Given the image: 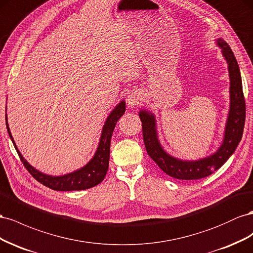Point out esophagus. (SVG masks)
<instances>
[{
    "label": "esophagus",
    "mask_w": 253,
    "mask_h": 253,
    "mask_svg": "<svg viewBox=\"0 0 253 253\" xmlns=\"http://www.w3.org/2000/svg\"><path fill=\"white\" fill-rule=\"evenodd\" d=\"M127 103H128V106L131 107V108L138 106L141 103V96H140L139 93L131 92L130 94L128 95Z\"/></svg>",
    "instance_id": "34e87169"
}]
</instances>
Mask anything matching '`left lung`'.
<instances>
[{"label": "left lung", "mask_w": 253, "mask_h": 253, "mask_svg": "<svg viewBox=\"0 0 253 253\" xmlns=\"http://www.w3.org/2000/svg\"><path fill=\"white\" fill-rule=\"evenodd\" d=\"M216 43L221 48L222 56L228 63L230 76V109L223 141L220 147L213 155L195 161L180 160L171 157L163 149L159 142L155 115L146 110H141L139 113L142 122L143 140L147 154L165 174L172 178L195 180L213 174L232 156L242 140L245 119H246V104L243 93L240 68L228 43L221 38L217 39Z\"/></svg>", "instance_id": "left-lung-1"}]
</instances>
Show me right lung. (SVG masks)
Segmentation results:
<instances>
[{
  "mask_svg": "<svg viewBox=\"0 0 253 253\" xmlns=\"http://www.w3.org/2000/svg\"><path fill=\"white\" fill-rule=\"evenodd\" d=\"M125 102L122 100V102L111 111L109 117L107 118L105 125L103 127V131L102 135H100L97 149L91 160L86 163L84 168L63 176H49L46 174H43V172L33 168L23 158V156L21 155L16 143L13 141L8 123H7V114L5 115V120L7 131H8V134L13 143L14 148H16L17 153L21 159V161H22L28 172H30L38 182L55 191H79L90 189V187L97 185L104 180L107 174L108 167H109L111 136L118 121L121 119L122 115L125 113Z\"/></svg>",
  "mask_w": 253,
  "mask_h": 253,
  "instance_id": "add662e5",
  "label": "right lung"
}]
</instances>
